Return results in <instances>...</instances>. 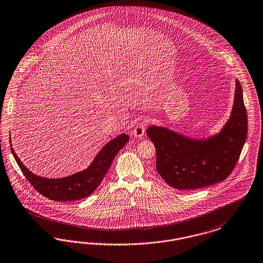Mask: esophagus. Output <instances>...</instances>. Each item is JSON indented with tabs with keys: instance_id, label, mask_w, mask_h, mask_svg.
Returning <instances> with one entry per match:
<instances>
[{
	"instance_id": "1",
	"label": "esophagus",
	"mask_w": 263,
	"mask_h": 263,
	"mask_svg": "<svg viewBox=\"0 0 263 263\" xmlns=\"http://www.w3.org/2000/svg\"><path fill=\"white\" fill-rule=\"evenodd\" d=\"M145 131H146V123L141 122V123H139V124L134 128V130L132 131V134L135 137L141 138V137L144 136Z\"/></svg>"
}]
</instances>
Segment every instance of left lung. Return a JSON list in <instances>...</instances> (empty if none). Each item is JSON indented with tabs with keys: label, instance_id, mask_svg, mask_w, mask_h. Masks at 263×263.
I'll return each instance as SVG.
<instances>
[{
	"label": "left lung",
	"instance_id": "8db88e82",
	"mask_svg": "<svg viewBox=\"0 0 263 263\" xmlns=\"http://www.w3.org/2000/svg\"><path fill=\"white\" fill-rule=\"evenodd\" d=\"M235 83L231 114L218 133L197 139L167 127L147 128L157 149V171L172 188H203L224 181L235 167L248 135L242 86L238 79Z\"/></svg>",
	"mask_w": 263,
	"mask_h": 263
}]
</instances>
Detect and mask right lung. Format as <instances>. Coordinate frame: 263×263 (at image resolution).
Returning a JSON list of instances; mask_svg holds the SVG:
<instances>
[{"label": "right lung", "instance_id": "add662e5", "mask_svg": "<svg viewBox=\"0 0 263 263\" xmlns=\"http://www.w3.org/2000/svg\"><path fill=\"white\" fill-rule=\"evenodd\" d=\"M129 140V136L122 133L114 138L97 154L94 160L87 168L79 171L70 176L63 178H45L32 173L21 161L13 147H11V138L10 144L12 156L17 162L24 176L29 183L42 196L52 200L59 201H72L81 200L90 196L98 186L101 184L109 168L117 153L124 147Z\"/></svg>", "mask_w": 263, "mask_h": 263}]
</instances>
